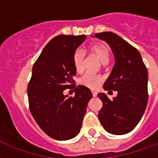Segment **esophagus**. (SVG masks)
Segmentation results:
<instances>
[{"mask_svg": "<svg viewBox=\"0 0 158 158\" xmlns=\"http://www.w3.org/2000/svg\"><path fill=\"white\" fill-rule=\"evenodd\" d=\"M92 94H93V97H97V95H98V93H96V92H92Z\"/></svg>", "mask_w": 158, "mask_h": 158, "instance_id": "esophagus-1", "label": "esophagus"}]
</instances>
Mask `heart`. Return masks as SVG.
<instances>
[{"label":"heart","instance_id":"obj_1","mask_svg":"<svg viewBox=\"0 0 158 158\" xmlns=\"http://www.w3.org/2000/svg\"><path fill=\"white\" fill-rule=\"evenodd\" d=\"M89 51L92 54H94L99 59L102 64L106 65L109 60L110 51L109 46L104 43H95L89 46ZM85 64V53L83 50L78 49L73 54V65L75 70L78 73L82 72L84 70ZM103 82V78L100 76L86 73L79 79V83L81 86L88 87L93 90H96L102 85Z\"/></svg>","mask_w":158,"mask_h":158}]
</instances>
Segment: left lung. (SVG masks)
Wrapping results in <instances>:
<instances>
[{
	"mask_svg": "<svg viewBox=\"0 0 158 158\" xmlns=\"http://www.w3.org/2000/svg\"><path fill=\"white\" fill-rule=\"evenodd\" d=\"M94 37L108 43L114 55V65L103 88L109 93L118 92L113 100L105 93L98 94L103 102L98 118L109 133L127 134L137 125L147 108V69L140 52L116 33L104 32Z\"/></svg>",
	"mask_w": 158,
	"mask_h": 158,
	"instance_id": "obj_1",
	"label": "left lung"
}]
</instances>
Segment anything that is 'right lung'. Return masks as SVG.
<instances>
[{
	"label": "right lung",
	"mask_w": 158,
	"mask_h": 158,
	"mask_svg": "<svg viewBox=\"0 0 158 158\" xmlns=\"http://www.w3.org/2000/svg\"><path fill=\"white\" fill-rule=\"evenodd\" d=\"M86 35H59L50 40L34 63L27 85L29 109L45 134L58 140H70L80 132L87 105L93 94L84 86L75 87V96L63 92L74 83L77 71L73 54Z\"/></svg>",
	"instance_id": "1"
}]
</instances>
